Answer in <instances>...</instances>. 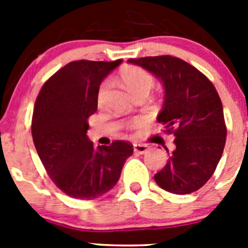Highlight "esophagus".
Masks as SVG:
<instances>
[{
    "mask_svg": "<svg viewBox=\"0 0 248 248\" xmlns=\"http://www.w3.org/2000/svg\"><path fill=\"white\" fill-rule=\"evenodd\" d=\"M149 150V146L146 144H134V151L139 153V154H146V151Z\"/></svg>",
    "mask_w": 248,
    "mask_h": 248,
    "instance_id": "esophagus-1",
    "label": "esophagus"
}]
</instances>
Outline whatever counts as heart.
I'll use <instances>...</instances> for the list:
<instances>
[{
	"label": "heart",
	"instance_id": "1",
	"mask_svg": "<svg viewBox=\"0 0 248 248\" xmlns=\"http://www.w3.org/2000/svg\"><path fill=\"white\" fill-rule=\"evenodd\" d=\"M119 79L126 88V91L133 94L134 97L143 92L149 93V91L154 85L153 76L143 68L135 67V65H128V67L123 68L119 74ZM105 91H107V84H103L99 89V94H98L99 100H102V98L104 97Z\"/></svg>",
	"mask_w": 248,
	"mask_h": 248
}]
</instances>
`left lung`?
<instances>
[{
	"instance_id": "1",
	"label": "left lung",
	"mask_w": 248,
	"mask_h": 248,
	"mask_svg": "<svg viewBox=\"0 0 248 248\" xmlns=\"http://www.w3.org/2000/svg\"><path fill=\"white\" fill-rule=\"evenodd\" d=\"M128 62L151 72L165 88L157 122L166 133L175 135V149L166 165L155 174V183L172 194L198 191L216 170L226 143L217 91L205 74L177 57H144Z\"/></svg>"
}]
</instances>
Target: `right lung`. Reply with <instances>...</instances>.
<instances>
[{"label": "right lung", "instance_id": "add662e5", "mask_svg": "<svg viewBox=\"0 0 248 248\" xmlns=\"http://www.w3.org/2000/svg\"><path fill=\"white\" fill-rule=\"evenodd\" d=\"M122 62L68 63L43 84L34 103L36 150L52 181L71 198L93 200L113 189L133 154L129 141L115 140L95 148L87 137L100 83Z\"/></svg>", "mask_w": 248, "mask_h": 248}]
</instances>
